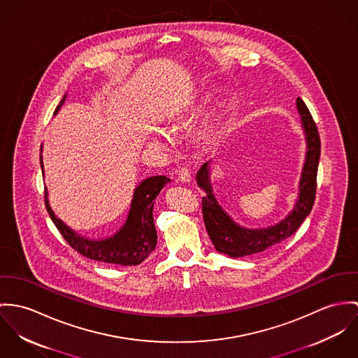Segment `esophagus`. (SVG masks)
<instances>
[{
    "instance_id": "34e87169",
    "label": "esophagus",
    "mask_w": 358,
    "mask_h": 358,
    "mask_svg": "<svg viewBox=\"0 0 358 358\" xmlns=\"http://www.w3.org/2000/svg\"><path fill=\"white\" fill-rule=\"evenodd\" d=\"M178 178L181 182H189L191 181V171L188 167H181L178 171Z\"/></svg>"
}]
</instances>
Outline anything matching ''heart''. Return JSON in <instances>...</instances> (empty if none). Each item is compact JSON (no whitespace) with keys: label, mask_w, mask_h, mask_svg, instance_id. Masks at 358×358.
Returning a JSON list of instances; mask_svg holds the SVG:
<instances>
[{"label":"heart","mask_w":358,"mask_h":358,"mask_svg":"<svg viewBox=\"0 0 358 358\" xmlns=\"http://www.w3.org/2000/svg\"><path fill=\"white\" fill-rule=\"evenodd\" d=\"M155 141H157L158 144H160V145H164L166 141H167V138H166V136H164L163 133H158L157 137H155Z\"/></svg>","instance_id":"b5f03b06"}]
</instances>
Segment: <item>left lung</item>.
<instances>
[{"mask_svg":"<svg viewBox=\"0 0 358 358\" xmlns=\"http://www.w3.org/2000/svg\"><path fill=\"white\" fill-rule=\"evenodd\" d=\"M296 108L299 111L302 127L306 136V157L299 180L298 200L292 211L276 225L261 229H248L240 227L221 207L213 194L208 162L199 169L196 181L199 187L207 194L201 200L204 225L217 251L234 258L265 251L294 235L305 218L310 214L316 199V178L321 143L317 126L301 97L296 99Z\"/></svg>","mask_w":358,"mask_h":358,"instance_id":"obj_1","label":"left lung"}]
</instances>
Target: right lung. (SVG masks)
<instances>
[{"mask_svg": "<svg viewBox=\"0 0 358 358\" xmlns=\"http://www.w3.org/2000/svg\"><path fill=\"white\" fill-rule=\"evenodd\" d=\"M66 100V96L62 99L55 114L60 110ZM41 169L43 171L42 157ZM170 182V178L166 176H154L145 178L134 189L133 199L130 203V210L127 218L120 231L111 238L101 240H92L83 238L70 227H67L60 218H57L50 208L48 189L45 188V207L52 218L53 224L66 238V241L80 255L106 264L115 265H138L141 264L157 247V229L154 224V203L162 188Z\"/></svg>", "mask_w": 358, "mask_h": 358, "instance_id": "right-lung-1", "label": "right lung"}]
</instances>
